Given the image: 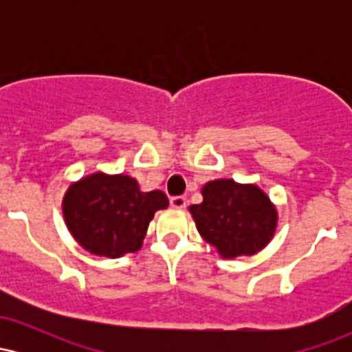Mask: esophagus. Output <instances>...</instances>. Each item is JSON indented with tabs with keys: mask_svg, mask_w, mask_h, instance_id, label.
<instances>
[{
	"mask_svg": "<svg viewBox=\"0 0 352 352\" xmlns=\"http://www.w3.org/2000/svg\"><path fill=\"white\" fill-rule=\"evenodd\" d=\"M170 205L173 208H185V205H187V199L182 195H175L170 199Z\"/></svg>",
	"mask_w": 352,
	"mask_h": 352,
	"instance_id": "1",
	"label": "esophagus"
}]
</instances>
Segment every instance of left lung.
Wrapping results in <instances>:
<instances>
[{
    "label": "left lung",
    "instance_id": "left-lung-1",
    "mask_svg": "<svg viewBox=\"0 0 352 352\" xmlns=\"http://www.w3.org/2000/svg\"><path fill=\"white\" fill-rule=\"evenodd\" d=\"M204 201L192 205L199 233L223 258L253 254L272 240L276 210L254 185L213 180L205 185Z\"/></svg>",
    "mask_w": 352,
    "mask_h": 352
}]
</instances>
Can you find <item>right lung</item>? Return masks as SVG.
Segmentation results:
<instances>
[{
    "mask_svg": "<svg viewBox=\"0 0 352 352\" xmlns=\"http://www.w3.org/2000/svg\"><path fill=\"white\" fill-rule=\"evenodd\" d=\"M167 205L164 192H140L131 177L94 173L71 185L63 207L67 228L87 252L117 258L142 246L153 213Z\"/></svg>",
    "mask_w": 352,
    "mask_h": 352,
    "instance_id": "add662e5",
    "label": "right lung"
}]
</instances>
